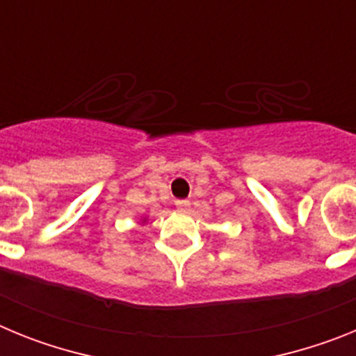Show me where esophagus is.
I'll use <instances>...</instances> for the list:
<instances>
[{"label":"esophagus","mask_w":356,"mask_h":356,"mask_svg":"<svg viewBox=\"0 0 356 356\" xmlns=\"http://www.w3.org/2000/svg\"><path fill=\"white\" fill-rule=\"evenodd\" d=\"M188 207H191V201H188V200H178V201H176V209L181 210V212L188 210Z\"/></svg>","instance_id":"esophagus-1"}]
</instances>
